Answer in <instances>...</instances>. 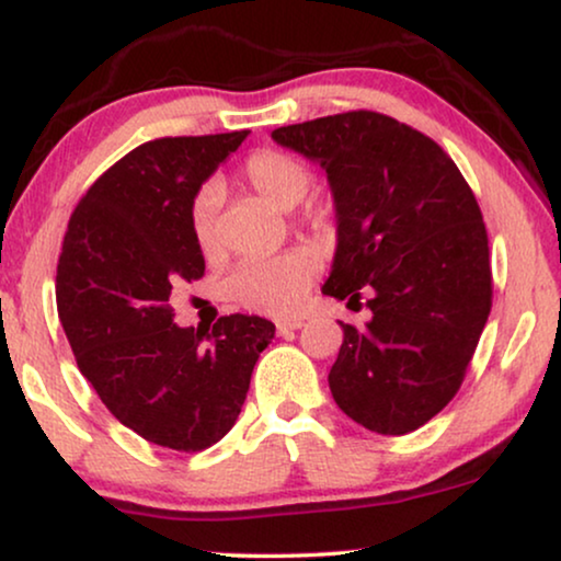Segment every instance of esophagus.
Masks as SVG:
<instances>
[{"instance_id":"esophagus-1","label":"esophagus","mask_w":561,"mask_h":561,"mask_svg":"<svg viewBox=\"0 0 561 561\" xmlns=\"http://www.w3.org/2000/svg\"><path fill=\"white\" fill-rule=\"evenodd\" d=\"M304 321L301 319H286V321H278V332L286 334V332H296V329H301Z\"/></svg>"}]
</instances>
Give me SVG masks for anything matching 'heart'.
<instances>
[{
    "label": "heart",
    "mask_w": 561,
    "mask_h": 561,
    "mask_svg": "<svg viewBox=\"0 0 561 561\" xmlns=\"http://www.w3.org/2000/svg\"><path fill=\"white\" fill-rule=\"evenodd\" d=\"M242 181L252 194H257L273 209L290 211L304 202L311 188V171L304 160L280 150H260L242 165ZM219 202L221 191L214 183H206L196 191L188 209L191 234L198 250L206 257H214L221 248L219 237ZM309 221L313 227H324L329 221V206L311 204ZM317 273V257L306 250H290L273 257H250L234 267L227 288L237 304L260 313L296 311L306 288L311 286Z\"/></svg>",
    "instance_id": "1"
}]
</instances>
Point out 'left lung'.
<instances>
[{
    "label": "left lung",
    "instance_id": "1",
    "mask_svg": "<svg viewBox=\"0 0 561 561\" xmlns=\"http://www.w3.org/2000/svg\"><path fill=\"white\" fill-rule=\"evenodd\" d=\"M273 140L327 171L336 252L321 294L352 304L365 290L373 311L365 329L340 321L334 401L370 432H416L462 386L493 306L472 188L432 137L378 112L278 127Z\"/></svg>",
    "mask_w": 561,
    "mask_h": 561
}]
</instances>
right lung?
Here are the masks:
<instances>
[{"label": "right lung", "instance_id": "obj_1", "mask_svg": "<svg viewBox=\"0 0 561 561\" xmlns=\"http://www.w3.org/2000/svg\"><path fill=\"white\" fill-rule=\"evenodd\" d=\"M248 129L160 137L96 179L71 214L56 301L76 365L112 416L158 447L202 451L240 416L273 321L173 324V286L204 275L188 209Z\"/></svg>", "mask_w": 561, "mask_h": 561}]
</instances>
